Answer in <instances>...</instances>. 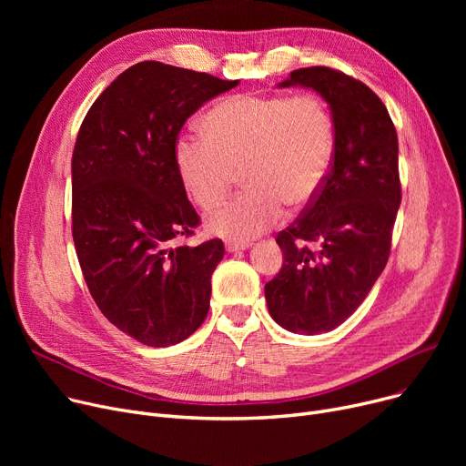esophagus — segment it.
Here are the masks:
<instances>
[{"instance_id":"esophagus-1","label":"esophagus","mask_w":466,"mask_h":466,"mask_svg":"<svg viewBox=\"0 0 466 466\" xmlns=\"http://www.w3.org/2000/svg\"><path fill=\"white\" fill-rule=\"evenodd\" d=\"M249 248H251L249 241H234V239L227 241V251L228 253H239V251H246Z\"/></svg>"}]
</instances>
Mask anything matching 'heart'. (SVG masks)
<instances>
[{
	"instance_id": "b5f03b06",
	"label": "heart",
	"mask_w": 466,
	"mask_h": 466,
	"mask_svg": "<svg viewBox=\"0 0 466 466\" xmlns=\"http://www.w3.org/2000/svg\"><path fill=\"white\" fill-rule=\"evenodd\" d=\"M204 128L183 130L174 143L179 179L200 208L215 206L241 169L246 192L206 217L211 234L249 241L278 225L285 204L304 209L330 176L336 122L311 92L239 94L211 107Z\"/></svg>"
}]
</instances>
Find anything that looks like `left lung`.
<instances>
[{
    "mask_svg": "<svg viewBox=\"0 0 466 466\" xmlns=\"http://www.w3.org/2000/svg\"><path fill=\"white\" fill-rule=\"evenodd\" d=\"M278 86L315 90L336 122L327 185L278 234L283 266L264 287L272 319L289 332L313 336L344 323L387 264L400 208L399 139L383 102L346 73L302 67ZM308 242L316 249L309 250Z\"/></svg>",
    "mask_w": 466,
    "mask_h": 466,
    "instance_id": "8db88e82",
    "label": "left lung"
}]
</instances>
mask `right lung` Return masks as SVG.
<instances>
[{"label": "right lung", "instance_id": "1", "mask_svg": "<svg viewBox=\"0 0 466 466\" xmlns=\"http://www.w3.org/2000/svg\"><path fill=\"white\" fill-rule=\"evenodd\" d=\"M239 81L139 62L88 109L71 158L73 243L94 302L143 346L187 339L209 311L220 239L174 243L200 223L174 143L190 115Z\"/></svg>", "mask_w": 466, "mask_h": 466}]
</instances>
